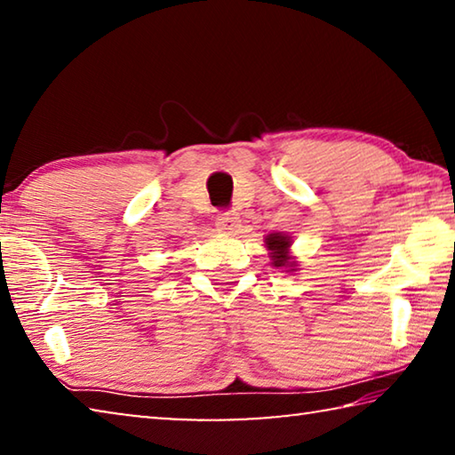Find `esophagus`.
I'll return each mask as SVG.
<instances>
[{
    "label": "esophagus",
    "instance_id": "1",
    "mask_svg": "<svg viewBox=\"0 0 455 455\" xmlns=\"http://www.w3.org/2000/svg\"><path fill=\"white\" fill-rule=\"evenodd\" d=\"M238 222H241V220H238L236 214L222 212V214H219V219H217V227H219V230H222V233L235 235L236 228H238Z\"/></svg>",
    "mask_w": 455,
    "mask_h": 455
}]
</instances>
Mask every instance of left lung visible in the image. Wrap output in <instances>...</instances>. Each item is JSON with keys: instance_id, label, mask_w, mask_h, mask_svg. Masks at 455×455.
<instances>
[{"instance_id": "8db88e82", "label": "left lung", "mask_w": 455, "mask_h": 455, "mask_svg": "<svg viewBox=\"0 0 455 455\" xmlns=\"http://www.w3.org/2000/svg\"><path fill=\"white\" fill-rule=\"evenodd\" d=\"M291 244L292 236L287 233H271L265 236V246L268 251V259H271V265L276 268H284L287 273L297 271V260L291 255Z\"/></svg>"}]
</instances>
